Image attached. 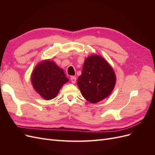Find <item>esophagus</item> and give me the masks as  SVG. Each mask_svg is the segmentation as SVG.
<instances>
[{"mask_svg":"<svg viewBox=\"0 0 155 155\" xmlns=\"http://www.w3.org/2000/svg\"><path fill=\"white\" fill-rule=\"evenodd\" d=\"M70 80H71L72 83H76V78L72 76V77L70 78Z\"/></svg>","mask_w":155,"mask_h":155,"instance_id":"esophagus-1","label":"esophagus"}]
</instances>
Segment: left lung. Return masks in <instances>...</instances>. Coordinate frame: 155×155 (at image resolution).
Listing matches in <instances>:
<instances>
[{"instance_id": "obj_1", "label": "left lung", "mask_w": 155, "mask_h": 155, "mask_svg": "<svg viewBox=\"0 0 155 155\" xmlns=\"http://www.w3.org/2000/svg\"><path fill=\"white\" fill-rule=\"evenodd\" d=\"M116 80V75L109 63L100 55H92L85 59L77 83L83 96L96 104L110 94Z\"/></svg>"}]
</instances>
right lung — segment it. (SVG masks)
I'll return each instance as SVG.
<instances>
[{
  "label": "right lung",
  "instance_id": "1",
  "mask_svg": "<svg viewBox=\"0 0 155 155\" xmlns=\"http://www.w3.org/2000/svg\"><path fill=\"white\" fill-rule=\"evenodd\" d=\"M35 91L46 100L54 99L68 79L53 61L45 60L37 65L31 76Z\"/></svg>",
  "mask_w": 155,
  "mask_h": 155
}]
</instances>
